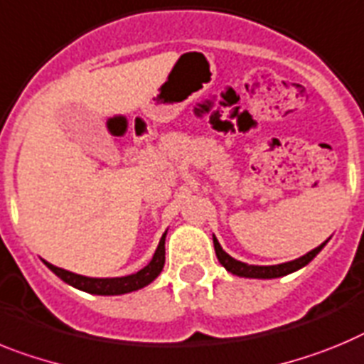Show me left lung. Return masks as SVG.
Listing matches in <instances>:
<instances>
[{"label":"left lung","instance_id":"8db88e82","mask_svg":"<svg viewBox=\"0 0 364 364\" xmlns=\"http://www.w3.org/2000/svg\"><path fill=\"white\" fill-rule=\"evenodd\" d=\"M330 240V238H328ZM328 240L324 243H321L318 247L311 249L309 252H306L304 257L295 258L291 262H284V264H277V265H251V264H245V262H240L236 258H232L229 252H225L221 249L220 242H218L216 236H213V242H214V251H216V257L220 260V264L225 267L229 273L236 274V277H243V278H280V277H286L289 273H295V271L302 269L304 265H308L309 262L314 260L317 257L318 252L322 251V247L326 245Z\"/></svg>","mask_w":364,"mask_h":364}]
</instances>
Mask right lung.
I'll list each match as a JSON object with an SVG mask.
<instances>
[{"label":"right lung","instance_id":"right-lung-1","mask_svg":"<svg viewBox=\"0 0 364 364\" xmlns=\"http://www.w3.org/2000/svg\"><path fill=\"white\" fill-rule=\"evenodd\" d=\"M164 238H166V232L161 236L159 245H157L156 252H154L151 260L148 262V265H144L143 269L137 271V273L128 274V277L93 278L84 277V274L71 273V271L56 267V265L49 264V262L46 260H43V264H46L56 277L62 278L65 284L77 287L80 291L91 293V295H124V293L137 291V289L148 286V284H151L157 277H159L164 265Z\"/></svg>","mask_w":364,"mask_h":364}]
</instances>
